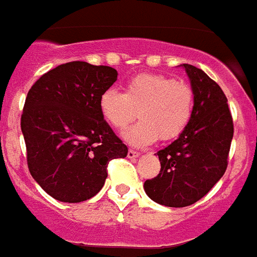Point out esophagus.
Returning a JSON list of instances; mask_svg holds the SVG:
<instances>
[{
  "label": "esophagus",
  "mask_w": 257,
  "mask_h": 257,
  "mask_svg": "<svg viewBox=\"0 0 257 257\" xmlns=\"http://www.w3.org/2000/svg\"><path fill=\"white\" fill-rule=\"evenodd\" d=\"M138 156H141V152L134 151V150H128V152H127V158L134 159V158H138Z\"/></svg>",
  "instance_id": "obj_1"
}]
</instances>
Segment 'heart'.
Returning <instances> with one entry per match:
<instances>
[{
  "label": "heart",
  "instance_id": "heart-1",
  "mask_svg": "<svg viewBox=\"0 0 257 257\" xmlns=\"http://www.w3.org/2000/svg\"><path fill=\"white\" fill-rule=\"evenodd\" d=\"M194 92L188 84L164 75H139L126 82L124 93L109 88L99 97V111L115 130L123 131L137 115L141 118L123 134L135 147L172 141L185 130L193 115Z\"/></svg>",
  "mask_w": 257,
  "mask_h": 257
}]
</instances>
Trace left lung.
Wrapping results in <instances>:
<instances>
[{"instance_id": "1", "label": "left lung", "mask_w": 257, "mask_h": 257, "mask_svg": "<svg viewBox=\"0 0 257 257\" xmlns=\"http://www.w3.org/2000/svg\"><path fill=\"white\" fill-rule=\"evenodd\" d=\"M194 92L189 124L175 142L158 152L160 173L144 182L155 202L185 207L201 200L224 175L231 141L232 116L227 98L217 82L190 64H181Z\"/></svg>"}]
</instances>
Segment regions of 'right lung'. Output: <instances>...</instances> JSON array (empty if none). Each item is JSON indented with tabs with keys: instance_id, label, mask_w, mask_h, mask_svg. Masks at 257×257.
Masks as SVG:
<instances>
[{
	"instance_id": "obj_1",
	"label": "right lung",
	"mask_w": 257,
	"mask_h": 257,
	"mask_svg": "<svg viewBox=\"0 0 257 257\" xmlns=\"http://www.w3.org/2000/svg\"><path fill=\"white\" fill-rule=\"evenodd\" d=\"M116 77L111 67L71 61L44 73L27 93L21 118L27 165L55 200L77 203L94 197L107 163L127 156L99 111V97Z\"/></svg>"
}]
</instances>
